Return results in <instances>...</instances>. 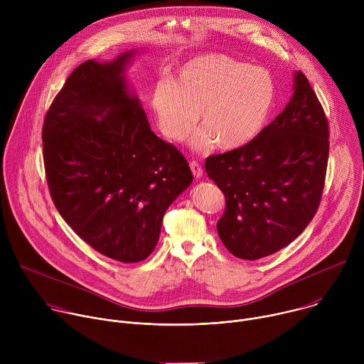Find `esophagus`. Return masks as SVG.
Here are the masks:
<instances>
[{"instance_id": "34e87169", "label": "esophagus", "mask_w": 364, "mask_h": 364, "mask_svg": "<svg viewBox=\"0 0 364 364\" xmlns=\"http://www.w3.org/2000/svg\"><path fill=\"white\" fill-rule=\"evenodd\" d=\"M190 168H191V173H193V176H194L196 178H200V177L203 176V168H201V166H200L198 163L191 161V163H190Z\"/></svg>"}]
</instances>
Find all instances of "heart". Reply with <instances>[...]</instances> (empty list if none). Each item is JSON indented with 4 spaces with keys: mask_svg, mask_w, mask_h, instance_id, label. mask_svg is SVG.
Instances as JSON below:
<instances>
[{
    "mask_svg": "<svg viewBox=\"0 0 364 364\" xmlns=\"http://www.w3.org/2000/svg\"><path fill=\"white\" fill-rule=\"evenodd\" d=\"M277 103L271 72L226 55L209 53L187 60L174 80L163 79L151 95V108L161 132L186 139L197 124L194 148L233 151L262 134Z\"/></svg>",
    "mask_w": 364,
    "mask_h": 364,
    "instance_id": "obj_1",
    "label": "heart"
}]
</instances>
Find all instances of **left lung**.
Returning <instances> with one entry per match:
<instances>
[{"label": "left lung", "instance_id": "8db88e82", "mask_svg": "<svg viewBox=\"0 0 364 364\" xmlns=\"http://www.w3.org/2000/svg\"><path fill=\"white\" fill-rule=\"evenodd\" d=\"M328 122L304 73H294L285 109L255 141L205 160V173L226 197L218 233L240 259L269 256L313 220L320 205Z\"/></svg>", "mask_w": 364, "mask_h": 364}]
</instances>
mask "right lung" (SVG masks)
Returning a JSON list of instances; mask_svg holds the SVG:
<instances>
[{
	"instance_id": "obj_1",
	"label": "right lung",
	"mask_w": 364,
	"mask_h": 364,
	"mask_svg": "<svg viewBox=\"0 0 364 364\" xmlns=\"http://www.w3.org/2000/svg\"><path fill=\"white\" fill-rule=\"evenodd\" d=\"M136 50L77 66L43 125L48 190L66 223L124 264L157 246L170 204L191 184L187 160L151 131L127 66Z\"/></svg>"
}]
</instances>
